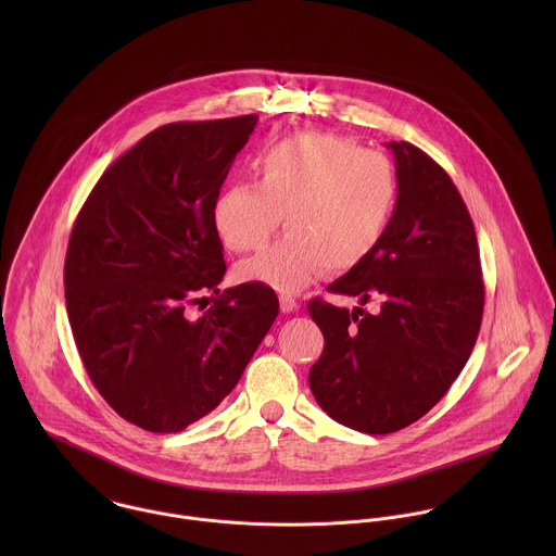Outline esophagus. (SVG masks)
Masks as SVG:
<instances>
[{"label": "esophagus", "mask_w": 556, "mask_h": 556, "mask_svg": "<svg viewBox=\"0 0 556 556\" xmlns=\"http://www.w3.org/2000/svg\"><path fill=\"white\" fill-rule=\"evenodd\" d=\"M300 308V304H298V300L293 298V295H289V293H282L280 295V311L282 313H293V311H298Z\"/></svg>", "instance_id": "obj_1"}]
</instances>
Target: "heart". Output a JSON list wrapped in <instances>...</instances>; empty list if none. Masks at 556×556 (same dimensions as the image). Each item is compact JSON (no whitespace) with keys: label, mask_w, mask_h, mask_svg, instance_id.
I'll list each match as a JSON object with an SVG mask.
<instances>
[{"label":"heart","mask_w":556,"mask_h":556,"mask_svg":"<svg viewBox=\"0 0 556 556\" xmlns=\"http://www.w3.org/2000/svg\"><path fill=\"white\" fill-rule=\"evenodd\" d=\"M256 184L227 188L214 225L233 252L258 250L282 223L287 233L239 263L238 278L295 293L318 271H349L386 236L397 201L392 162L351 139L300 132L265 150Z\"/></svg>","instance_id":"obj_1"}]
</instances>
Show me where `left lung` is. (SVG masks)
<instances>
[{"label": "left lung", "mask_w": 556, "mask_h": 556, "mask_svg": "<svg viewBox=\"0 0 556 556\" xmlns=\"http://www.w3.org/2000/svg\"><path fill=\"white\" fill-rule=\"evenodd\" d=\"M397 201L377 250L327 291L359 302L313 300L325 346L308 381L338 424L390 434L424 417L476 346L483 282L476 227L450 175L406 141H392ZM379 299V314L361 306Z\"/></svg>", "instance_id": "left-lung-1"}]
</instances>
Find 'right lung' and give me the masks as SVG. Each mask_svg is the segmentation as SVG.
<instances>
[{
	"mask_svg": "<svg viewBox=\"0 0 556 556\" xmlns=\"http://www.w3.org/2000/svg\"><path fill=\"white\" fill-rule=\"evenodd\" d=\"M256 122L160 126L102 173L75 223L64 287L80 359L100 396L143 430L179 432L212 413L278 317L267 285L218 289L227 263L214 205ZM201 301L213 304L192 316Z\"/></svg>",
	"mask_w": 556,
	"mask_h": 556,
	"instance_id": "1",
	"label": "right lung"
}]
</instances>
